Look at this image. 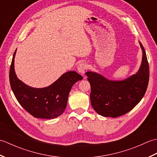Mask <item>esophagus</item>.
<instances>
[{"mask_svg": "<svg viewBox=\"0 0 157 157\" xmlns=\"http://www.w3.org/2000/svg\"><path fill=\"white\" fill-rule=\"evenodd\" d=\"M87 68H88L87 64H86V63L82 62V63H79L78 66V71L79 73H80L81 74L84 75L85 73L86 70L87 69Z\"/></svg>", "mask_w": 157, "mask_h": 157, "instance_id": "1", "label": "esophagus"}]
</instances>
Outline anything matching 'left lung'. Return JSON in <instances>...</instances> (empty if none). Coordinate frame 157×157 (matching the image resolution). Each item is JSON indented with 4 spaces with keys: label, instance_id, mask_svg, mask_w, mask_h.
I'll return each mask as SVG.
<instances>
[{
    "label": "left lung",
    "instance_id": "left-lung-1",
    "mask_svg": "<svg viewBox=\"0 0 157 157\" xmlns=\"http://www.w3.org/2000/svg\"><path fill=\"white\" fill-rule=\"evenodd\" d=\"M140 45L142 51L140 67L128 78L113 81L96 72L86 73L91 86V104L98 114L113 118L125 115L144 96L149 81V66L141 42Z\"/></svg>",
    "mask_w": 157,
    "mask_h": 157
}]
</instances>
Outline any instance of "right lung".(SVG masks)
Instances as JSON below:
<instances>
[{
  "label": "right lung",
  "instance_id": "right-lung-1",
  "mask_svg": "<svg viewBox=\"0 0 157 157\" xmlns=\"http://www.w3.org/2000/svg\"><path fill=\"white\" fill-rule=\"evenodd\" d=\"M13 55L9 71V81L15 98L22 107L36 118L55 119L64 112L69 92L75 82L83 79L74 71L65 73L49 86L32 88L17 78L14 69Z\"/></svg>",
  "mask_w": 157,
  "mask_h": 157
}]
</instances>
